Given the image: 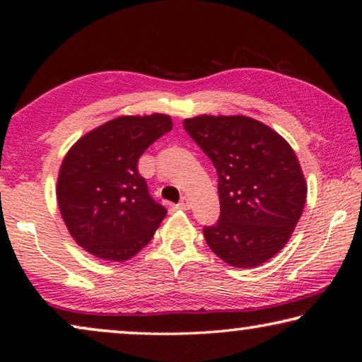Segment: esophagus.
<instances>
[{"label":"esophagus","mask_w":362,"mask_h":362,"mask_svg":"<svg viewBox=\"0 0 362 362\" xmlns=\"http://www.w3.org/2000/svg\"><path fill=\"white\" fill-rule=\"evenodd\" d=\"M189 207H192V203H189V199L187 198V196L185 198H182L180 203L177 204V209H180V211H188Z\"/></svg>","instance_id":"esophagus-1"}]
</instances>
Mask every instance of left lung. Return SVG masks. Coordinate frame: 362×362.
Instances as JSON below:
<instances>
[{
    "label": "left lung",
    "mask_w": 362,
    "mask_h": 362,
    "mask_svg": "<svg viewBox=\"0 0 362 362\" xmlns=\"http://www.w3.org/2000/svg\"><path fill=\"white\" fill-rule=\"evenodd\" d=\"M183 127L216 166L220 218L207 246L235 268L268 262L302 217L306 182L296 151L276 131L243 115H199Z\"/></svg>",
    "instance_id": "obj_1"
}]
</instances>
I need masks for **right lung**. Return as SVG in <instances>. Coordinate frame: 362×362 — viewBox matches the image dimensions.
Here are the masks:
<instances>
[{"instance_id": "right-lung-1", "label": "right lung", "mask_w": 362, "mask_h": 362, "mask_svg": "<svg viewBox=\"0 0 362 362\" xmlns=\"http://www.w3.org/2000/svg\"><path fill=\"white\" fill-rule=\"evenodd\" d=\"M170 129L169 115L118 116L66 151L57 203L69 233L86 252L124 262L151 241L168 211L153 201L137 161Z\"/></svg>"}]
</instances>
